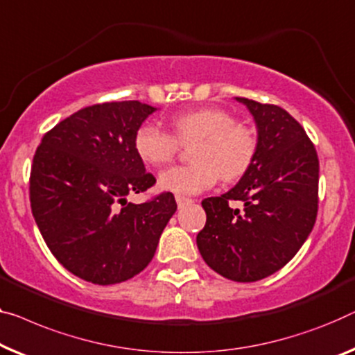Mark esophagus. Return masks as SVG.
I'll use <instances>...</instances> for the list:
<instances>
[{"label":"esophagus","mask_w":355,"mask_h":355,"mask_svg":"<svg viewBox=\"0 0 355 355\" xmlns=\"http://www.w3.org/2000/svg\"><path fill=\"white\" fill-rule=\"evenodd\" d=\"M175 200H177L178 207H183V205H187V204H189V202H193V200L189 199V198H184V196H180V194H177V196H175Z\"/></svg>","instance_id":"1"}]
</instances>
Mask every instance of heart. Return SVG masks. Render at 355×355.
I'll list each match as a JSON object with an SVG mask.
<instances>
[{
    "label": "heart",
    "mask_w": 355,
    "mask_h": 355,
    "mask_svg": "<svg viewBox=\"0 0 355 355\" xmlns=\"http://www.w3.org/2000/svg\"><path fill=\"white\" fill-rule=\"evenodd\" d=\"M172 134L144 123L135 130L134 150L146 166L159 167L173 159L180 145H189L191 162L164 171L161 188L177 194H198L221 177L236 182L250 171L260 139L253 127L237 123L230 111L204 107L178 113L171 119Z\"/></svg>",
    "instance_id": "1"
}]
</instances>
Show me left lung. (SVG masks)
I'll return each instance as SVG.
<instances>
[{
	"label": "left lung",
	"instance_id": "left-lung-1",
	"mask_svg": "<svg viewBox=\"0 0 355 355\" xmlns=\"http://www.w3.org/2000/svg\"><path fill=\"white\" fill-rule=\"evenodd\" d=\"M236 98L255 118L258 156L234 188L202 200L207 221L196 242L214 271L236 282H255L284 268L313 231L319 157L303 125L284 108Z\"/></svg>",
	"mask_w": 355,
	"mask_h": 355
}]
</instances>
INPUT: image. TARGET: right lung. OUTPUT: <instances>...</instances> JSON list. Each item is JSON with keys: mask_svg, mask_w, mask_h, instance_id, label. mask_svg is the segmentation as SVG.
Here are the masks:
<instances>
[{"mask_svg": "<svg viewBox=\"0 0 355 355\" xmlns=\"http://www.w3.org/2000/svg\"><path fill=\"white\" fill-rule=\"evenodd\" d=\"M155 108L137 100L97 103L47 130L30 172V204L42 239L63 268L87 282L119 284L155 257L175 214L172 193L127 202L156 183L134 150Z\"/></svg>", "mask_w": 355, "mask_h": 355, "instance_id": "add662e5", "label": "right lung"}]
</instances>
